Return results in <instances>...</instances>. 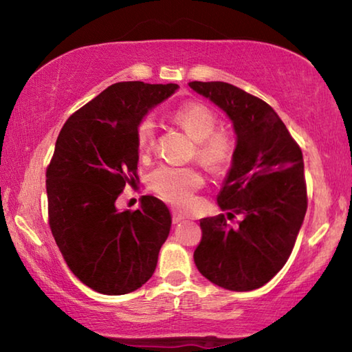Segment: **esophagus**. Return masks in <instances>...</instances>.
Masks as SVG:
<instances>
[{"instance_id":"1","label":"esophagus","mask_w":352,"mask_h":352,"mask_svg":"<svg viewBox=\"0 0 352 352\" xmlns=\"http://www.w3.org/2000/svg\"><path fill=\"white\" fill-rule=\"evenodd\" d=\"M186 217H184V214H182L180 211L177 210H172V222L174 223H180L182 220H184Z\"/></svg>"}]
</instances>
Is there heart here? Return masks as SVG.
<instances>
[{
    "label": "heart",
    "instance_id": "1",
    "mask_svg": "<svg viewBox=\"0 0 352 352\" xmlns=\"http://www.w3.org/2000/svg\"><path fill=\"white\" fill-rule=\"evenodd\" d=\"M175 122L197 142L195 158L212 172L223 170L233 158L234 144L226 132H216L219 119L210 107L201 102H186L175 111ZM153 118L146 116L136 126V146L142 155H147L155 146ZM148 184L169 204L186 206L194 194L201 188L204 178L192 168H177L163 164L148 175Z\"/></svg>",
    "mask_w": 352,
    "mask_h": 352
}]
</instances>
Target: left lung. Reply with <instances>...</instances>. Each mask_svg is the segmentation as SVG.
<instances>
[{"label":"left lung","mask_w":352,"mask_h":352,"mask_svg":"<svg viewBox=\"0 0 352 352\" xmlns=\"http://www.w3.org/2000/svg\"><path fill=\"white\" fill-rule=\"evenodd\" d=\"M189 87L233 122L236 148L217 205L228 211L226 217L243 216L237 229L226 223L225 214L201 219L194 262L219 287L259 289L287 262L306 216L301 148L262 99L226 82H189Z\"/></svg>","instance_id":"left-lung-1"}]
</instances>
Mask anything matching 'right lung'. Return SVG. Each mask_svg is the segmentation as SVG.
<instances>
[{
	"instance_id": "1",
	"label": "right lung",
	"mask_w": 352,
	"mask_h": 352,
	"mask_svg": "<svg viewBox=\"0 0 352 352\" xmlns=\"http://www.w3.org/2000/svg\"><path fill=\"white\" fill-rule=\"evenodd\" d=\"M177 88L113 83L58 133L46 170L50 226L69 270L99 294H130L157 269L172 223L168 206L144 195L136 211H119L116 199L138 178L136 126Z\"/></svg>"
}]
</instances>
